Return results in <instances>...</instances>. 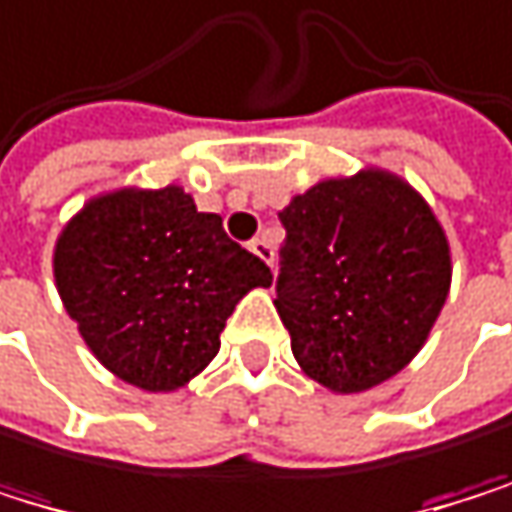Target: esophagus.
<instances>
[{"mask_svg":"<svg viewBox=\"0 0 512 512\" xmlns=\"http://www.w3.org/2000/svg\"><path fill=\"white\" fill-rule=\"evenodd\" d=\"M250 253H253V256H259L265 265H274V250H271V241H268L265 235L250 241Z\"/></svg>","mask_w":512,"mask_h":512,"instance_id":"obj_1","label":"esophagus"}]
</instances>
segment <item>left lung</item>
I'll list each match as a JSON object with an SVG mask.
<instances>
[{
    "label": "left lung",
    "instance_id": "1",
    "mask_svg": "<svg viewBox=\"0 0 512 512\" xmlns=\"http://www.w3.org/2000/svg\"><path fill=\"white\" fill-rule=\"evenodd\" d=\"M280 222L274 308L305 375L336 394L397 375L452 284L449 241L427 201L400 176L366 167L296 195Z\"/></svg>",
    "mask_w": 512,
    "mask_h": 512
}]
</instances>
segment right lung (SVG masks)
<instances>
[{
    "instance_id": "1",
    "label": "right lung",
    "mask_w": 512,
    "mask_h": 512,
    "mask_svg": "<svg viewBox=\"0 0 512 512\" xmlns=\"http://www.w3.org/2000/svg\"><path fill=\"white\" fill-rule=\"evenodd\" d=\"M54 280L91 354L121 381L167 394L216 357L235 305L268 265L198 213L180 186L91 198L54 244Z\"/></svg>"
}]
</instances>
